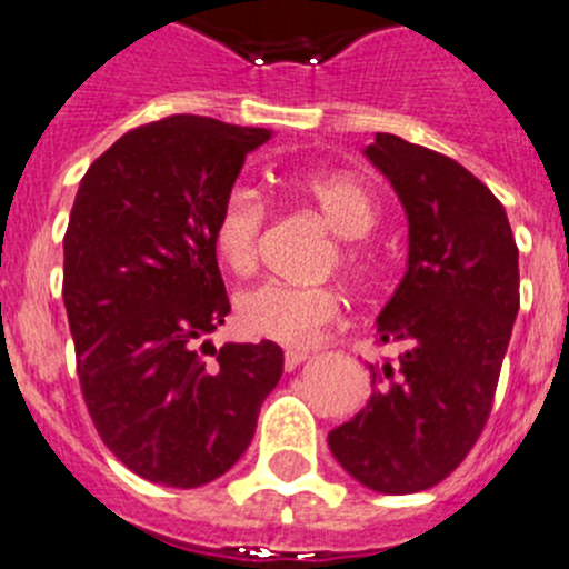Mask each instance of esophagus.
I'll list each match as a JSON object with an SVG mask.
<instances>
[{"label": "esophagus", "instance_id": "esophagus-1", "mask_svg": "<svg viewBox=\"0 0 569 569\" xmlns=\"http://www.w3.org/2000/svg\"><path fill=\"white\" fill-rule=\"evenodd\" d=\"M306 358H311L306 350H286L283 363H286V369H297L302 361H306Z\"/></svg>", "mask_w": 569, "mask_h": 569}]
</instances>
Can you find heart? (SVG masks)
<instances>
[{"label":"heart","mask_w":569,"mask_h":569,"mask_svg":"<svg viewBox=\"0 0 569 569\" xmlns=\"http://www.w3.org/2000/svg\"><path fill=\"white\" fill-rule=\"evenodd\" d=\"M295 189L311 202L330 230L347 244L339 261L347 272H363V258L350 241L372 230L378 208L372 194L350 174H302ZM267 206L252 186L236 183L224 194L213 222V241L222 261L236 274L252 272L258 261ZM341 317V297L333 289H297L283 283H261L241 291L236 300V319L241 330L256 339L283 347H313Z\"/></svg>","instance_id":"1"}]
</instances>
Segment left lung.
Returning <instances> with one entry per match:
<instances>
[{
	"instance_id": "obj_1",
	"label": "left lung",
	"mask_w": 569,
	"mask_h": 569,
	"mask_svg": "<svg viewBox=\"0 0 569 569\" xmlns=\"http://www.w3.org/2000/svg\"><path fill=\"white\" fill-rule=\"evenodd\" d=\"M408 219L406 274L378 313L400 361L375 367L367 406L328 433L333 459L372 492L437 487L492 411L520 311V252L498 197L453 158L378 132L363 150Z\"/></svg>"
}]
</instances>
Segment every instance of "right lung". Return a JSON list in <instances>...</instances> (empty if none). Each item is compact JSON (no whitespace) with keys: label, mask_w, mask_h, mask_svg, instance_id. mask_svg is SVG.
Masks as SVG:
<instances>
[{"label":"right lung","mask_w":569,"mask_h":569,"mask_svg":"<svg viewBox=\"0 0 569 569\" xmlns=\"http://www.w3.org/2000/svg\"><path fill=\"white\" fill-rule=\"evenodd\" d=\"M263 127L178 113L88 167L63 239V302L88 413L152 483L194 489L252 442L283 375L274 341L213 347L230 313L213 222Z\"/></svg>","instance_id":"obj_1"}]
</instances>
